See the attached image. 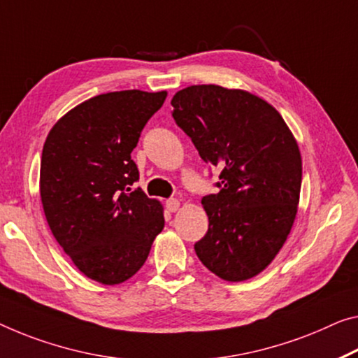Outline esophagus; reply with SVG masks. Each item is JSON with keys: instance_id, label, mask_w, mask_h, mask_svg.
Instances as JSON below:
<instances>
[{"instance_id": "34e87169", "label": "esophagus", "mask_w": 358, "mask_h": 358, "mask_svg": "<svg viewBox=\"0 0 358 358\" xmlns=\"http://www.w3.org/2000/svg\"><path fill=\"white\" fill-rule=\"evenodd\" d=\"M166 208H168V211L176 213L180 208V203H179V200H176V198H171V200H166Z\"/></svg>"}]
</instances>
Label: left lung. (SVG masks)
Returning <instances> with one entry per match:
<instances>
[{"mask_svg": "<svg viewBox=\"0 0 358 358\" xmlns=\"http://www.w3.org/2000/svg\"><path fill=\"white\" fill-rule=\"evenodd\" d=\"M173 118L201 160L222 169L221 190L203 196L208 232L195 243L198 259L227 282L267 268L293 227L302 158L277 108L245 90L194 85L171 101Z\"/></svg>", "mask_w": 358, "mask_h": 358, "instance_id": "8db88e82", "label": "left lung"}]
</instances>
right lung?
<instances>
[{"mask_svg": "<svg viewBox=\"0 0 358 358\" xmlns=\"http://www.w3.org/2000/svg\"><path fill=\"white\" fill-rule=\"evenodd\" d=\"M168 92L115 91L78 103L46 137L40 195L49 229L87 278L120 285L144 266L164 227L163 205L141 189L131 152Z\"/></svg>", "mask_w": 358, "mask_h": 358, "instance_id": "1", "label": "right lung"}]
</instances>
